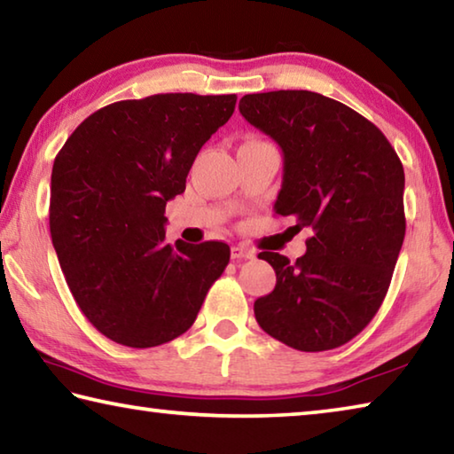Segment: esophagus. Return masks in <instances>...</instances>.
<instances>
[{
	"label": "esophagus",
	"instance_id": "1",
	"mask_svg": "<svg viewBox=\"0 0 454 454\" xmlns=\"http://www.w3.org/2000/svg\"><path fill=\"white\" fill-rule=\"evenodd\" d=\"M230 256H232V260H248V258H254L256 252L248 248V246H232Z\"/></svg>",
	"mask_w": 454,
	"mask_h": 454
}]
</instances>
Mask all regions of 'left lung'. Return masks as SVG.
Instances as JSON below:
<instances>
[{
	"instance_id": "left-lung-1",
	"label": "left lung",
	"mask_w": 454,
	"mask_h": 454,
	"mask_svg": "<svg viewBox=\"0 0 454 454\" xmlns=\"http://www.w3.org/2000/svg\"><path fill=\"white\" fill-rule=\"evenodd\" d=\"M238 107L282 150L274 212L312 230L296 262L258 254L276 286L254 302V317L296 350L342 347L379 312L403 248L401 160L372 121L317 91L248 94Z\"/></svg>"
}]
</instances>
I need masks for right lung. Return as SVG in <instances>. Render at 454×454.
Wrapping results in <instances>:
<instances>
[{
  "instance_id": "obj_1",
  "label": "right lung",
  "mask_w": 454,
  "mask_h": 454,
  "mask_svg": "<svg viewBox=\"0 0 454 454\" xmlns=\"http://www.w3.org/2000/svg\"><path fill=\"white\" fill-rule=\"evenodd\" d=\"M234 107V94L124 99L83 120L56 156L53 248L80 310L110 340L132 348L174 340L224 272L230 246L168 244L164 212Z\"/></svg>"
}]
</instances>
